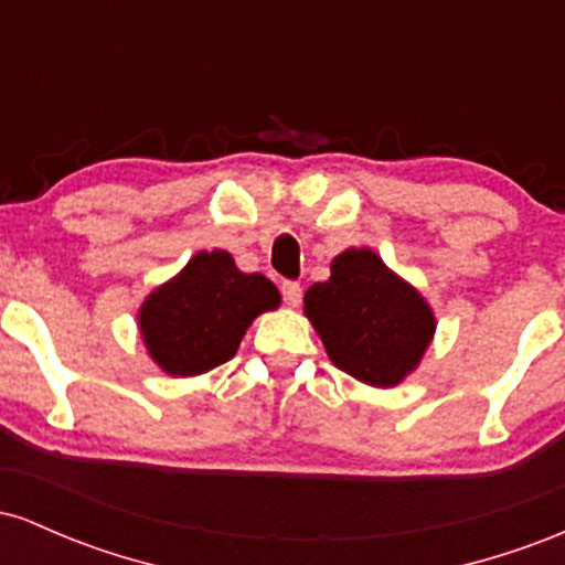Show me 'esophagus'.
<instances>
[{
    "instance_id": "esophagus-1",
    "label": "esophagus",
    "mask_w": 565,
    "mask_h": 565,
    "mask_svg": "<svg viewBox=\"0 0 565 565\" xmlns=\"http://www.w3.org/2000/svg\"><path fill=\"white\" fill-rule=\"evenodd\" d=\"M281 295L287 305H300L302 300V287L297 281H281Z\"/></svg>"
}]
</instances>
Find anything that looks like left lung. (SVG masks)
Wrapping results in <instances>:
<instances>
[{
  "mask_svg": "<svg viewBox=\"0 0 565 565\" xmlns=\"http://www.w3.org/2000/svg\"><path fill=\"white\" fill-rule=\"evenodd\" d=\"M305 313L332 364L377 387L404 380L436 329L423 297L369 249L342 252L332 278L308 289Z\"/></svg>",
  "mask_w": 565,
  "mask_h": 565,
  "instance_id": "1",
  "label": "left lung"
}]
</instances>
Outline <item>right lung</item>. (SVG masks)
Instances as JSON below:
<instances>
[{"mask_svg":"<svg viewBox=\"0 0 565 565\" xmlns=\"http://www.w3.org/2000/svg\"><path fill=\"white\" fill-rule=\"evenodd\" d=\"M278 289L260 274H242L228 252H199L174 281L140 310L148 353L170 374L191 377L233 359L255 316L278 308Z\"/></svg>","mask_w":565,"mask_h":565,"instance_id":"right-lung-1","label":"right lung"}]
</instances>
